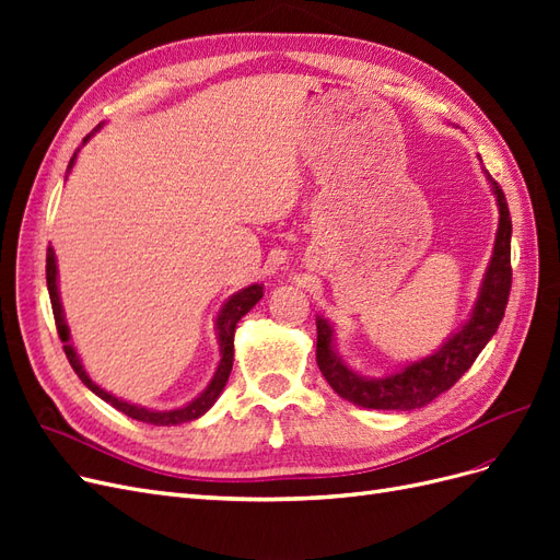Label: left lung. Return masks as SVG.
<instances>
[{"label":"left lung","mask_w":560,"mask_h":560,"mask_svg":"<svg viewBox=\"0 0 560 560\" xmlns=\"http://www.w3.org/2000/svg\"><path fill=\"white\" fill-rule=\"evenodd\" d=\"M490 189L495 194L500 222L495 233L493 257L486 268L477 303L465 325L451 334L442 348L430 358L406 364L397 374L383 378H366L352 371L334 346V327L329 319L317 317V366L322 376L334 387L338 397L364 409L381 411H413L439 397L479 358V352L498 331L504 317L506 299L512 290V217L500 184L486 173Z\"/></svg>","instance_id":"8db88e82"}]
</instances>
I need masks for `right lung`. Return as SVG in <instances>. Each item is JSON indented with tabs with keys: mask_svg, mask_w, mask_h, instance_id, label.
Masks as SVG:
<instances>
[{
	"mask_svg": "<svg viewBox=\"0 0 560 560\" xmlns=\"http://www.w3.org/2000/svg\"><path fill=\"white\" fill-rule=\"evenodd\" d=\"M95 130H100V126ZM91 135H89L86 140H83V144L91 140ZM77 151H74V156L70 159V165H67V171H72V167H74ZM46 284H48V296H50V306H54V317H56V327H58V334H60V341L65 343L62 346L65 354H67V360H70L72 369L77 371V376L81 378V383L86 385L91 393H95L100 399H105L107 404H112L114 409L126 413L128 418H135V420H140V422H149V425H182V422H191V420L200 418L202 413H208L212 409V404L219 399V395H222V389H224V385H226V381L231 376V369H233L235 325H238L241 317L247 315L254 306H257L259 299L264 296V284H249V287H245V290L235 292L233 296L226 299L222 311H219V315H217V327H214L217 329V341H219V354H222V360H219V366L214 371L212 381L208 383V387L202 389V393L196 399L179 406V409L156 411V409H147V406L130 404L126 399L114 397L112 393H107V389H103L97 383H93L91 376L86 374V369H83L74 346L70 343V327H67V322H65L60 292H58V264H56L54 247H48V252H46Z\"/></svg>",
	"mask_w": 560,
	"mask_h": 560,
	"instance_id": "right-lung-1",
	"label": "right lung"
}]
</instances>
